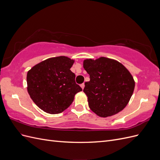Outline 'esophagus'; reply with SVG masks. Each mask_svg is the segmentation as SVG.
Returning a JSON list of instances; mask_svg holds the SVG:
<instances>
[{
	"label": "esophagus",
	"instance_id": "34e87169",
	"mask_svg": "<svg viewBox=\"0 0 160 160\" xmlns=\"http://www.w3.org/2000/svg\"><path fill=\"white\" fill-rule=\"evenodd\" d=\"M80 86H81V88L83 89L84 88H85V84L84 83H82V84H81Z\"/></svg>",
	"mask_w": 160,
	"mask_h": 160
}]
</instances>
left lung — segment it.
<instances>
[{"label":"left lung","mask_w":160,"mask_h":160,"mask_svg":"<svg viewBox=\"0 0 160 160\" xmlns=\"http://www.w3.org/2000/svg\"><path fill=\"white\" fill-rule=\"evenodd\" d=\"M90 76L83 92L89 107L101 118L110 117L122 111L132 98L135 88L133 77L119 61L101 57L83 61Z\"/></svg>","instance_id":"8db88e82"}]
</instances>
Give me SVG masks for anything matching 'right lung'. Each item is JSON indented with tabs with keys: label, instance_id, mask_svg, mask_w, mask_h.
<instances>
[{
	"label": "right lung",
	"instance_id": "obj_1",
	"mask_svg": "<svg viewBox=\"0 0 160 160\" xmlns=\"http://www.w3.org/2000/svg\"><path fill=\"white\" fill-rule=\"evenodd\" d=\"M74 62L65 56L52 57L28 71V93L33 102L45 112H62L73 101L75 94L82 91L75 83V75L70 70Z\"/></svg>",
	"mask_w": 160,
	"mask_h": 160
}]
</instances>
